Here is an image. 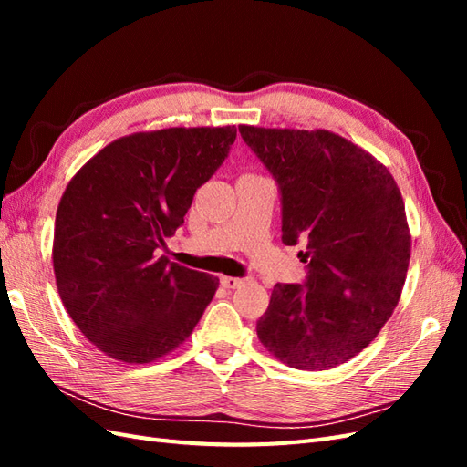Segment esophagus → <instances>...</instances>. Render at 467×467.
I'll return each instance as SVG.
<instances>
[{
    "mask_svg": "<svg viewBox=\"0 0 467 467\" xmlns=\"http://www.w3.org/2000/svg\"><path fill=\"white\" fill-rule=\"evenodd\" d=\"M220 282H222V286L223 288H239L244 285V278H235V276H222L220 278Z\"/></svg>",
    "mask_w": 467,
    "mask_h": 467,
    "instance_id": "obj_1",
    "label": "esophagus"
}]
</instances>
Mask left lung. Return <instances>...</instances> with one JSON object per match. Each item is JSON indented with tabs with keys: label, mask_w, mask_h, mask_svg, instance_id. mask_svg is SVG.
Returning <instances> with one entry per match:
<instances>
[{
	"label": "left lung",
	"mask_w": 467,
	"mask_h": 467,
	"mask_svg": "<svg viewBox=\"0 0 467 467\" xmlns=\"http://www.w3.org/2000/svg\"><path fill=\"white\" fill-rule=\"evenodd\" d=\"M282 192V242L306 244V285H276L263 347L298 370H329L378 337L401 298L411 232L388 167L329 130L239 126Z\"/></svg>",
	"instance_id": "left-lung-1"
}]
</instances>
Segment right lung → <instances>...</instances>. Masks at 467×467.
Here are the masks:
<instances>
[{"mask_svg": "<svg viewBox=\"0 0 467 467\" xmlns=\"http://www.w3.org/2000/svg\"><path fill=\"white\" fill-rule=\"evenodd\" d=\"M232 126L134 132L97 151L56 210L62 304L107 357L148 364L182 345L220 280L155 257L235 142Z\"/></svg>", "mask_w": 467, "mask_h": 467, "instance_id": "add662e5", "label": "right lung"}]
</instances>
